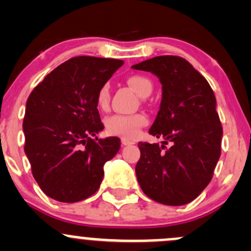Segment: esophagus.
Returning <instances> with one entry per match:
<instances>
[{
	"instance_id": "1",
	"label": "esophagus",
	"mask_w": 251,
	"mask_h": 251,
	"mask_svg": "<svg viewBox=\"0 0 251 251\" xmlns=\"http://www.w3.org/2000/svg\"><path fill=\"white\" fill-rule=\"evenodd\" d=\"M121 144H123V146H130V144H132V142L125 140V138H121Z\"/></svg>"
}]
</instances>
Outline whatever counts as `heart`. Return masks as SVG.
Listing matches in <instances>:
<instances>
[{"label":"heart","mask_w":251,"mask_h":251,"mask_svg":"<svg viewBox=\"0 0 251 251\" xmlns=\"http://www.w3.org/2000/svg\"><path fill=\"white\" fill-rule=\"evenodd\" d=\"M127 83L132 87V90L141 97H147L151 93L153 83L148 77L143 75H131L127 78ZM110 93L109 86L107 83L102 85L97 93V104L100 109H105L109 104ZM148 119L143 114H131V115H123L115 114L105 119V131L111 136H118L125 140H131L138 135L140 130L147 125Z\"/></svg>","instance_id":"1"}]
</instances>
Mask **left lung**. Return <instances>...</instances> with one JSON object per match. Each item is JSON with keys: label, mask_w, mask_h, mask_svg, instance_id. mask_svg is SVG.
I'll return each instance as SVG.
<instances>
[{"label": "left lung", "mask_w": 251, "mask_h": 251, "mask_svg": "<svg viewBox=\"0 0 251 251\" xmlns=\"http://www.w3.org/2000/svg\"><path fill=\"white\" fill-rule=\"evenodd\" d=\"M132 68L153 73L163 85L160 109L149 133L164 141L161 146L138 143V183L158 203L184 205L209 184L221 155L216 98L206 78L178 55H159Z\"/></svg>", "instance_id": "obj_1"}]
</instances>
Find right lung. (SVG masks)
<instances>
[{
    "label": "right lung",
    "instance_id": "right-lung-1",
    "mask_svg": "<svg viewBox=\"0 0 251 251\" xmlns=\"http://www.w3.org/2000/svg\"><path fill=\"white\" fill-rule=\"evenodd\" d=\"M123 64L109 58H70L30 93L24 151L32 176L50 198L76 203L100 188L103 166L118 153L120 140L92 138L104 128L97 93Z\"/></svg>",
    "mask_w": 251,
    "mask_h": 251
}]
</instances>
